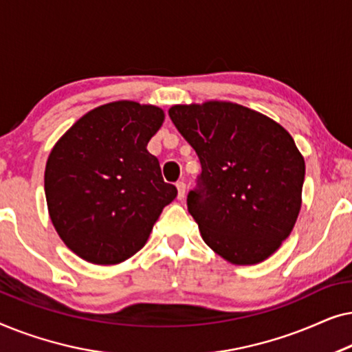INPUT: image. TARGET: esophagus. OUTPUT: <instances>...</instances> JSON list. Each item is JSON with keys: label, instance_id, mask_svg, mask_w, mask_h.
Listing matches in <instances>:
<instances>
[{"label": "esophagus", "instance_id": "34e87169", "mask_svg": "<svg viewBox=\"0 0 352 352\" xmlns=\"http://www.w3.org/2000/svg\"><path fill=\"white\" fill-rule=\"evenodd\" d=\"M176 187H177V199L184 200V197H186V182L184 181L176 182Z\"/></svg>", "mask_w": 352, "mask_h": 352}]
</instances>
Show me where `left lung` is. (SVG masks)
Returning <instances> with one entry per match:
<instances>
[{"label": "left lung", "mask_w": 352, "mask_h": 352, "mask_svg": "<svg viewBox=\"0 0 352 352\" xmlns=\"http://www.w3.org/2000/svg\"><path fill=\"white\" fill-rule=\"evenodd\" d=\"M200 158L187 208L226 261L252 266L280 248L301 210L305 158L285 128L240 104L206 100L168 110Z\"/></svg>", "instance_id": "obj_1"}]
</instances>
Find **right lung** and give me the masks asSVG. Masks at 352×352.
<instances>
[{
	"mask_svg": "<svg viewBox=\"0 0 352 352\" xmlns=\"http://www.w3.org/2000/svg\"><path fill=\"white\" fill-rule=\"evenodd\" d=\"M165 120L157 105L115 100L85 113L47 157L52 226L85 261L110 266L146 245L177 189L163 181L147 144Z\"/></svg>",
	"mask_w": 352,
	"mask_h": 352,
	"instance_id": "1",
	"label": "right lung"
}]
</instances>
